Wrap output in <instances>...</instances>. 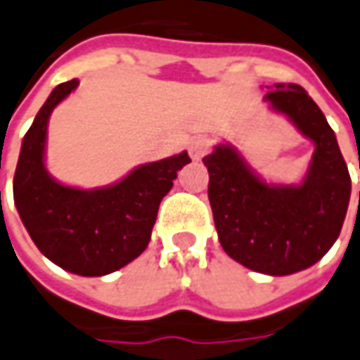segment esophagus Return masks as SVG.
Masks as SVG:
<instances>
[{
	"label": "esophagus",
	"mask_w": 360,
	"mask_h": 360,
	"mask_svg": "<svg viewBox=\"0 0 360 360\" xmlns=\"http://www.w3.org/2000/svg\"><path fill=\"white\" fill-rule=\"evenodd\" d=\"M210 148H212V141L205 137H198L194 141H190V145H188V153L192 156V160H200L202 156H205L210 153Z\"/></svg>",
	"instance_id": "1"
}]
</instances>
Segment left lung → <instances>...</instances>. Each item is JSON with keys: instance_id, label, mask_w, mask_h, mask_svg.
I'll list each match as a JSON object with an SVG mask.
<instances>
[{"instance_id": "obj_1", "label": "left lung", "mask_w": 360, "mask_h": 360, "mask_svg": "<svg viewBox=\"0 0 360 360\" xmlns=\"http://www.w3.org/2000/svg\"><path fill=\"white\" fill-rule=\"evenodd\" d=\"M264 101L316 145L304 182L269 184L237 148L217 145L204 158L207 195L223 251L255 272L286 276L316 264L333 247L349 207L351 176L333 129L302 86L274 84Z\"/></svg>"}]
</instances>
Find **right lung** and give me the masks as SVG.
<instances>
[{
    "instance_id": "right-lung-1",
    "label": "right lung",
    "mask_w": 360,
    "mask_h": 360,
    "mask_svg": "<svg viewBox=\"0 0 360 360\" xmlns=\"http://www.w3.org/2000/svg\"><path fill=\"white\" fill-rule=\"evenodd\" d=\"M80 82L58 84L27 131L13 178V200L25 229L44 257L80 276H105L147 249L158 205L188 153L148 162L117 184L80 190L56 182L44 168L46 125Z\"/></svg>"
}]
</instances>
